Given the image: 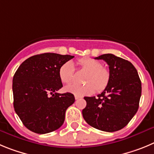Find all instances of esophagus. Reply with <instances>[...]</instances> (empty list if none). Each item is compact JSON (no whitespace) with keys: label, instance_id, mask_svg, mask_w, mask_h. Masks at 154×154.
<instances>
[{"label":"esophagus","instance_id":"34e87169","mask_svg":"<svg viewBox=\"0 0 154 154\" xmlns=\"http://www.w3.org/2000/svg\"><path fill=\"white\" fill-rule=\"evenodd\" d=\"M74 97H75V100H78V99H80V98H81V97L77 96V95H75V96H74Z\"/></svg>","mask_w":154,"mask_h":154}]
</instances>
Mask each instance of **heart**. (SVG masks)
Returning <instances> with one entry per match:
<instances>
[{
    "label": "heart",
    "instance_id": "obj_1",
    "mask_svg": "<svg viewBox=\"0 0 154 154\" xmlns=\"http://www.w3.org/2000/svg\"><path fill=\"white\" fill-rule=\"evenodd\" d=\"M80 67L88 74L85 77L84 83L87 84H71L66 87L65 90L77 96H87L94 94L96 90L101 92L106 87L110 79V72L107 67L102 66V63L93 58L86 57L78 61ZM59 76L64 84H70L75 80V67L71 61L63 63L59 70Z\"/></svg>",
    "mask_w": 154,
    "mask_h": 154
}]
</instances>
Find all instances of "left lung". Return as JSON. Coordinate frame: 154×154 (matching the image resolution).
I'll list each match as a JSON object with an SVG mask.
<instances>
[{"instance_id": "obj_1", "label": "left lung", "mask_w": 154, "mask_h": 154, "mask_svg": "<svg viewBox=\"0 0 154 154\" xmlns=\"http://www.w3.org/2000/svg\"><path fill=\"white\" fill-rule=\"evenodd\" d=\"M109 65L110 79L104 91L95 97H85L83 117L94 128L106 132L121 130L128 124L139 107L141 81L130 61L106 54L95 57Z\"/></svg>"}]
</instances>
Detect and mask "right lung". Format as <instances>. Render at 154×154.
<instances>
[{
    "mask_svg": "<svg viewBox=\"0 0 154 154\" xmlns=\"http://www.w3.org/2000/svg\"><path fill=\"white\" fill-rule=\"evenodd\" d=\"M74 57L54 53L34 55L15 72L14 107L23 125L32 132L48 134L63 125L65 112L75 98L70 93H57L63 87L59 70Z\"/></svg>",
    "mask_w": 154,
    "mask_h": 154,
    "instance_id": "right-lung-1",
    "label": "right lung"
}]
</instances>
